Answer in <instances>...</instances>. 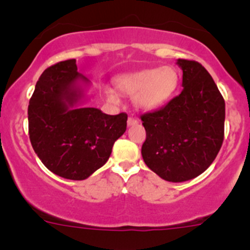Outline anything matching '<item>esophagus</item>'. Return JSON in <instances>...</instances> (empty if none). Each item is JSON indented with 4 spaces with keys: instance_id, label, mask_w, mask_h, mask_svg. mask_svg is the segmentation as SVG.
Listing matches in <instances>:
<instances>
[{
    "instance_id": "34e87169",
    "label": "esophagus",
    "mask_w": 250,
    "mask_h": 250,
    "mask_svg": "<svg viewBox=\"0 0 250 250\" xmlns=\"http://www.w3.org/2000/svg\"><path fill=\"white\" fill-rule=\"evenodd\" d=\"M127 123H128V125H129V127H132V125H137V123H138V121L135 120V118H133V117H129V118H128Z\"/></svg>"
}]
</instances>
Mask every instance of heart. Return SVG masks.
<instances>
[{"instance_id": "obj_1", "label": "heart", "mask_w": 250, "mask_h": 250, "mask_svg": "<svg viewBox=\"0 0 250 250\" xmlns=\"http://www.w3.org/2000/svg\"><path fill=\"white\" fill-rule=\"evenodd\" d=\"M179 72L173 66L153 67L123 74L113 78V85L120 93L132 95V102L137 109L153 111L167 104L178 89ZM106 99L117 103L113 92H106Z\"/></svg>"}]
</instances>
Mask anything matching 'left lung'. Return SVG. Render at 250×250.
Instances as JSON below:
<instances>
[{"mask_svg": "<svg viewBox=\"0 0 250 250\" xmlns=\"http://www.w3.org/2000/svg\"><path fill=\"white\" fill-rule=\"evenodd\" d=\"M183 92L163 109L141 116L144 162L160 178L183 183L202 174L223 145L225 102L197 62L178 59Z\"/></svg>", "mask_w": 250, "mask_h": 250, "instance_id": "8db88e82", "label": "left lung"}]
</instances>
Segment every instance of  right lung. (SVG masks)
Instances as JSON below:
<instances>
[{
    "mask_svg": "<svg viewBox=\"0 0 250 250\" xmlns=\"http://www.w3.org/2000/svg\"><path fill=\"white\" fill-rule=\"evenodd\" d=\"M89 85L76 60L60 62L39 78L27 109L35 152L50 172L70 180H84L103 167L127 129V113L83 105Z\"/></svg>",
    "mask_w": 250,
    "mask_h": 250,
    "instance_id": "obj_1",
    "label": "right lung"
}]
</instances>
